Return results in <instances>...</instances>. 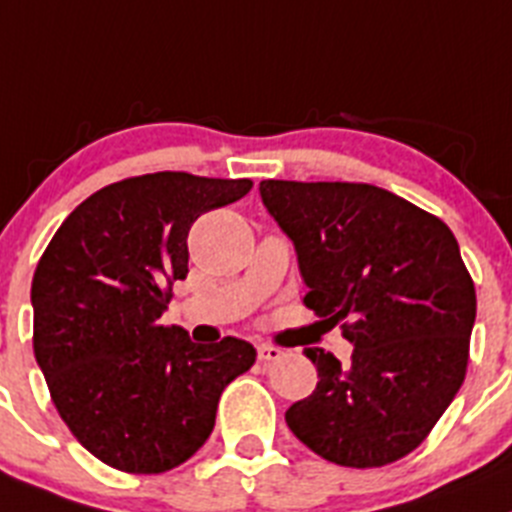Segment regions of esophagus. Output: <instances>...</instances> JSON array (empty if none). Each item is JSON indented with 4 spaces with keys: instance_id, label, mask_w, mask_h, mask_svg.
<instances>
[{
    "instance_id": "obj_1",
    "label": "esophagus",
    "mask_w": 512,
    "mask_h": 512,
    "mask_svg": "<svg viewBox=\"0 0 512 512\" xmlns=\"http://www.w3.org/2000/svg\"><path fill=\"white\" fill-rule=\"evenodd\" d=\"M284 357L279 347H271V344H259V359L261 362H276V359Z\"/></svg>"
}]
</instances>
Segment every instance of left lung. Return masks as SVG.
I'll use <instances>...</instances> for the list:
<instances>
[{"label":"left lung","instance_id":"left-lung-1","mask_svg":"<svg viewBox=\"0 0 512 512\" xmlns=\"http://www.w3.org/2000/svg\"><path fill=\"white\" fill-rule=\"evenodd\" d=\"M261 198L294 241L304 304L354 344L349 364L306 349L319 382L286 425L344 467L410 455L465 382L478 301L455 236L369 183L261 180Z\"/></svg>","mask_w":512,"mask_h":512}]
</instances>
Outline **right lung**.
I'll return each instance as SVG.
<instances>
[{"instance_id":"obj_1","label":"right lung","mask_w":512,"mask_h":512,"mask_svg":"<svg viewBox=\"0 0 512 512\" xmlns=\"http://www.w3.org/2000/svg\"><path fill=\"white\" fill-rule=\"evenodd\" d=\"M248 178L163 170L100 188L62 221L32 279L34 357L57 412L115 470L158 475L196 455L221 392L256 362L243 339L193 344L163 326L188 274V231Z\"/></svg>"}]
</instances>
